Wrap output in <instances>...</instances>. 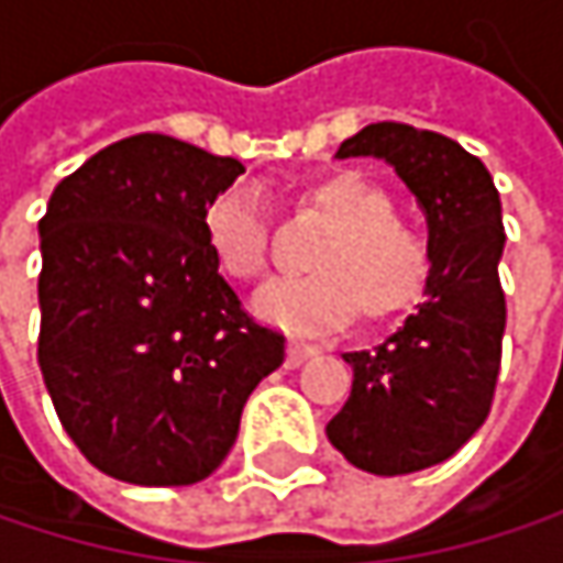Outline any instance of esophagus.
Segmentation results:
<instances>
[{
    "instance_id": "esophagus-1",
    "label": "esophagus",
    "mask_w": 563,
    "mask_h": 563,
    "mask_svg": "<svg viewBox=\"0 0 563 563\" xmlns=\"http://www.w3.org/2000/svg\"><path fill=\"white\" fill-rule=\"evenodd\" d=\"M316 355V349L312 345H302V342H289L286 345V368H299L306 358H312Z\"/></svg>"
}]
</instances>
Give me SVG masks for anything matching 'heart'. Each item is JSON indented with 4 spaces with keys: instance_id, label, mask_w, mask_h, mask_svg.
<instances>
[{
    "instance_id": "obj_1",
    "label": "heart",
    "mask_w": 563,
    "mask_h": 563,
    "mask_svg": "<svg viewBox=\"0 0 563 563\" xmlns=\"http://www.w3.org/2000/svg\"><path fill=\"white\" fill-rule=\"evenodd\" d=\"M302 205L332 228L309 257L306 277L267 283L254 296L257 319L316 335L345 325L355 309L378 322L410 309L430 280L427 238L397 218L385 185L358 169L316 178ZM205 244L231 280H257L267 267V211L261 191L238 181L214 195L201 218Z\"/></svg>"
}]
</instances>
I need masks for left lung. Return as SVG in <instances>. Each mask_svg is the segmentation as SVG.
I'll return each instance as SVG.
<instances>
[{"label": "left lung", "mask_w": 563, "mask_h": 563, "mask_svg": "<svg viewBox=\"0 0 563 563\" xmlns=\"http://www.w3.org/2000/svg\"><path fill=\"white\" fill-rule=\"evenodd\" d=\"M335 156L385 159L427 214L423 302L382 345L342 355L352 394L325 427L352 466L404 476L450 460L489 413L506 332L503 201L473 153L407 123H372Z\"/></svg>", "instance_id": "left-lung-1"}]
</instances>
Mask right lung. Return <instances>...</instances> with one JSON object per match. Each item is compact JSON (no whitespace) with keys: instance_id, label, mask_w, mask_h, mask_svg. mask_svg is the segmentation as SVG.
<instances>
[{"instance_id":"1","label":"right lung","mask_w":563,"mask_h":563,"mask_svg":"<svg viewBox=\"0 0 563 563\" xmlns=\"http://www.w3.org/2000/svg\"><path fill=\"white\" fill-rule=\"evenodd\" d=\"M244 166L163 133L57 181L38 221V365L77 450L133 486H191L231 453L286 339L221 277L205 208Z\"/></svg>"}]
</instances>
